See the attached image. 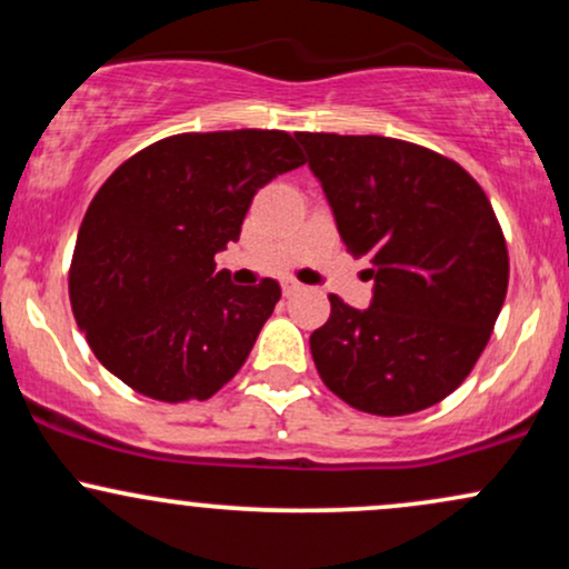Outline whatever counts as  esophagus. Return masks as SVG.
Returning a JSON list of instances; mask_svg holds the SVG:
<instances>
[{"label":"esophagus","instance_id":"obj_1","mask_svg":"<svg viewBox=\"0 0 569 569\" xmlns=\"http://www.w3.org/2000/svg\"><path fill=\"white\" fill-rule=\"evenodd\" d=\"M299 289H302V286H299L297 280H291V278L283 280V293H286V297H291V293H297Z\"/></svg>","mask_w":569,"mask_h":569}]
</instances>
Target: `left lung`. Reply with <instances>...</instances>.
Returning <instances> with one entry per match:
<instances>
[{"mask_svg": "<svg viewBox=\"0 0 569 569\" xmlns=\"http://www.w3.org/2000/svg\"><path fill=\"white\" fill-rule=\"evenodd\" d=\"M352 257H369L367 310L331 293L310 335L331 393L380 417L439 403L471 375L508 291L506 238L455 160L385 136L297 133Z\"/></svg>", "mask_w": 569, "mask_h": 569, "instance_id": "obj_1", "label": "left lung"}]
</instances>
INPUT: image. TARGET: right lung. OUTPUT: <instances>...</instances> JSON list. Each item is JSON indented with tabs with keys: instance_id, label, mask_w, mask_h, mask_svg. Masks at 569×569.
Returning <instances> with one entry per match:
<instances>
[{
	"instance_id": "add662e5",
	"label": "right lung",
	"mask_w": 569,
	"mask_h": 569,
	"mask_svg": "<svg viewBox=\"0 0 569 569\" xmlns=\"http://www.w3.org/2000/svg\"><path fill=\"white\" fill-rule=\"evenodd\" d=\"M305 166L286 130H217L154 141L98 189L69 270L90 350L154 401H206L243 367L280 299L278 280L234 286L217 257L253 194Z\"/></svg>"
}]
</instances>
